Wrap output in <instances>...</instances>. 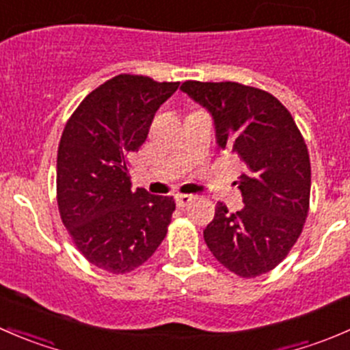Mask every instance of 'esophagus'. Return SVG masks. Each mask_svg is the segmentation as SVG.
<instances>
[{"label":"esophagus","instance_id":"1","mask_svg":"<svg viewBox=\"0 0 350 350\" xmlns=\"http://www.w3.org/2000/svg\"><path fill=\"white\" fill-rule=\"evenodd\" d=\"M193 201L191 195H176V206L185 208L186 204H189Z\"/></svg>","mask_w":350,"mask_h":350}]
</instances>
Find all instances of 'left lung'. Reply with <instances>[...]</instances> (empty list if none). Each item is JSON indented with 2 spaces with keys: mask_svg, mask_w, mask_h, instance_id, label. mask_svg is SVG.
<instances>
[{
  "mask_svg": "<svg viewBox=\"0 0 350 350\" xmlns=\"http://www.w3.org/2000/svg\"><path fill=\"white\" fill-rule=\"evenodd\" d=\"M181 90L211 113L221 149L243 162V208L218 201L203 232L215 259L241 278L273 271L303 230L312 167L305 139L278 98L241 83L186 81Z\"/></svg>",
  "mask_w": 350,
  "mask_h": 350,
  "instance_id": "1",
  "label": "left lung"
}]
</instances>
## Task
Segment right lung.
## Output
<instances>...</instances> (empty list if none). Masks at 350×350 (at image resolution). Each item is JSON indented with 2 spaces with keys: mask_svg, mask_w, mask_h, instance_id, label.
Returning <instances> with one entry per match:
<instances>
[{
  "mask_svg": "<svg viewBox=\"0 0 350 350\" xmlns=\"http://www.w3.org/2000/svg\"><path fill=\"white\" fill-rule=\"evenodd\" d=\"M179 83L118 74L91 91L67 120L57 150V204L77 250L100 269L142 266L167 234L171 196L133 191L126 155L147 139L159 107Z\"/></svg>",
  "mask_w": 350,
  "mask_h": 350,
  "instance_id": "right-lung-1",
  "label": "right lung"
}]
</instances>
